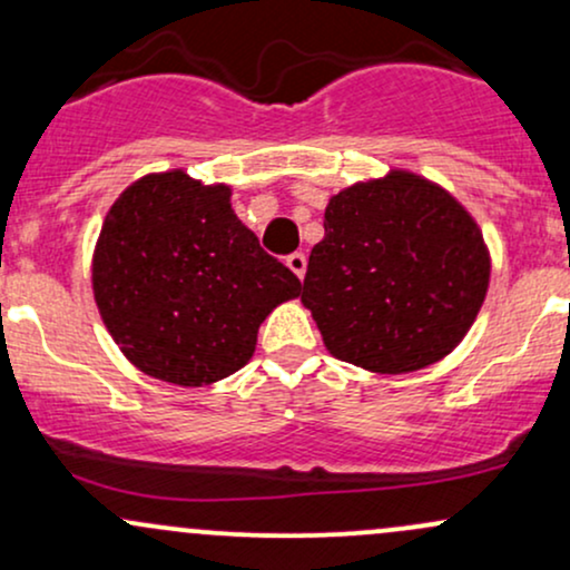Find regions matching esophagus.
Masks as SVG:
<instances>
[{"instance_id":"obj_1","label":"esophagus","mask_w":570,"mask_h":570,"mask_svg":"<svg viewBox=\"0 0 570 570\" xmlns=\"http://www.w3.org/2000/svg\"><path fill=\"white\" fill-rule=\"evenodd\" d=\"M286 265H289V271L294 273V276L303 278L305 276V267H307V257H305L303 252H294V254H289V257H286Z\"/></svg>"}]
</instances>
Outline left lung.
<instances>
[{"mask_svg": "<svg viewBox=\"0 0 570 570\" xmlns=\"http://www.w3.org/2000/svg\"><path fill=\"white\" fill-rule=\"evenodd\" d=\"M488 281L472 214L434 181L389 171L332 195L299 299L332 356L402 375L461 343Z\"/></svg>", "mask_w": 570, "mask_h": 570, "instance_id": "left-lung-1", "label": "left lung"}]
</instances>
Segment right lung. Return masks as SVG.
I'll return each instance as SVG.
<instances>
[{
  "mask_svg": "<svg viewBox=\"0 0 570 570\" xmlns=\"http://www.w3.org/2000/svg\"><path fill=\"white\" fill-rule=\"evenodd\" d=\"M230 187L181 168L147 174L112 203L94 252L104 326L144 375L208 385L252 358L259 324L299 278L235 217Z\"/></svg>",
  "mask_w": 570,
  "mask_h": 570,
  "instance_id": "right-lung-1",
  "label": "right lung"
}]
</instances>
